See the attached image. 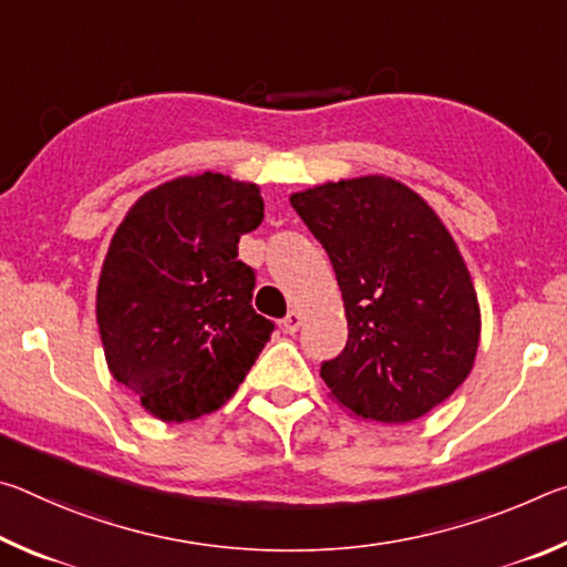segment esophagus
Segmentation results:
<instances>
[{
	"instance_id": "obj_1",
	"label": "esophagus",
	"mask_w": 567,
	"mask_h": 567,
	"mask_svg": "<svg viewBox=\"0 0 567 567\" xmlns=\"http://www.w3.org/2000/svg\"><path fill=\"white\" fill-rule=\"evenodd\" d=\"M300 324H302V312L300 310H290V312H287V318L282 320V330L287 334H295L297 330H300Z\"/></svg>"
}]
</instances>
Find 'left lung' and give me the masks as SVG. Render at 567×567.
Segmentation results:
<instances>
[{
	"label": "left lung",
	"instance_id": "8db88e82",
	"mask_svg": "<svg viewBox=\"0 0 567 567\" xmlns=\"http://www.w3.org/2000/svg\"><path fill=\"white\" fill-rule=\"evenodd\" d=\"M328 249L348 344L320 378L360 420L412 422L463 385L480 344V302L443 219L402 182L362 175L290 195Z\"/></svg>",
	"mask_w": 567,
	"mask_h": 567
}]
</instances>
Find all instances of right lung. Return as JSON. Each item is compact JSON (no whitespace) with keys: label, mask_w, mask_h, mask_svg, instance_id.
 <instances>
[{"label":"right lung","mask_w":567,"mask_h":567,"mask_svg":"<svg viewBox=\"0 0 567 567\" xmlns=\"http://www.w3.org/2000/svg\"><path fill=\"white\" fill-rule=\"evenodd\" d=\"M260 185L219 172L152 187L114 229L97 282L112 378L152 417L187 422L235 395L275 324L252 310L237 243L260 227Z\"/></svg>","instance_id":"add662e5"}]
</instances>
